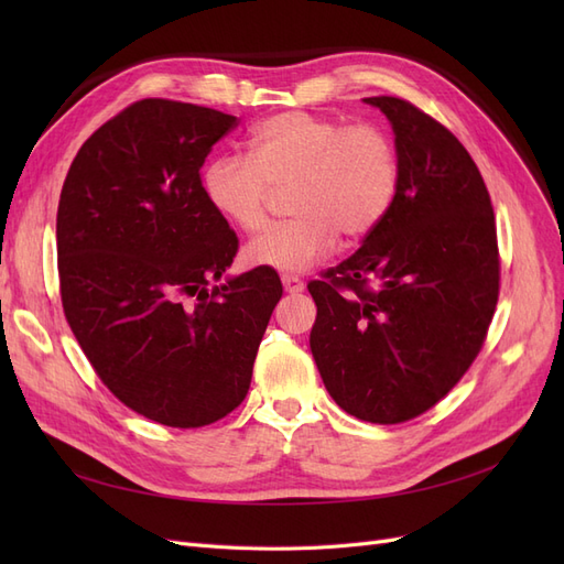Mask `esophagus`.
Listing matches in <instances>:
<instances>
[{"label": "esophagus", "instance_id": "obj_1", "mask_svg": "<svg viewBox=\"0 0 564 564\" xmlns=\"http://www.w3.org/2000/svg\"><path fill=\"white\" fill-rule=\"evenodd\" d=\"M282 284H284V292H289V294H299L305 289L303 280L299 275H289V272H284L282 275Z\"/></svg>", "mask_w": 564, "mask_h": 564}]
</instances>
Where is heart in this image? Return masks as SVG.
<instances>
[{
    "label": "heart",
    "instance_id": "heart-1",
    "mask_svg": "<svg viewBox=\"0 0 564 564\" xmlns=\"http://www.w3.org/2000/svg\"><path fill=\"white\" fill-rule=\"evenodd\" d=\"M289 187L296 216L245 247L251 265L301 272L327 256L338 232L357 240L392 209L400 187V152L392 135L371 122L289 110L256 124L247 160L220 155L202 169L209 207L245 232L268 220L270 187Z\"/></svg>",
    "mask_w": 564,
    "mask_h": 564
}]
</instances>
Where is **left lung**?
Returning <instances> with one entry per match:
<instances>
[{
  "label": "left lung",
  "mask_w": 564,
  "mask_h": 564,
  "mask_svg": "<svg viewBox=\"0 0 564 564\" xmlns=\"http://www.w3.org/2000/svg\"><path fill=\"white\" fill-rule=\"evenodd\" d=\"M395 131L392 209L350 259L308 282L311 350L334 402L369 423L429 412L482 350L499 301L491 199L468 150L398 96H371Z\"/></svg>",
  "instance_id": "1"
}]
</instances>
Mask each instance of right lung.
<instances>
[{"instance_id":"obj_1","label":"right lung","mask_w":564,"mask_h":564,"mask_svg":"<svg viewBox=\"0 0 564 564\" xmlns=\"http://www.w3.org/2000/svg\"><path fill=\"white\" fill-rule=\"evenodd\" d=\"M237 122L135 100L84 141L61 191L65 319L112 395L172 429H202L242 404L282 299L263 265L212 286L240 240L204 199L199 169Z\"/></svg>"}]
</instances>
